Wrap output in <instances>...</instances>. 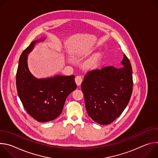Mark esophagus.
Instances as JSON below:
<instances>
[{
	"label": "esophagus",
	"instance_id": "esophagus-1",
	"mask_svg": "<svg viewBox=\"0 0 158 158\" xmlns=\"http://www.w3.org/2000/svg\"><path fill=\"white\" fill-rule=\"evenodd\" d=\"M75 81H76V84L79 86L81 84V82L82 81V77L81 76H77L75 78Z\"/></svg>",
	"mask_w": 158,
	"mask_h": 158
}]
</instances>
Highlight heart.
I'll return each mask as SVG.
<instances>
[{
    "label": "heart",
    "mask_w": 158,
    "mask_h": 158,
    "mask_svg": "<svg viewBox=\"0 0 158 158\" xmlns=\"http://www.w3.org/2000/svg\"><path fill=\"white\" fill-rule=\"evenodd\" d=\"M99 59V56L98 54H96L94 56H93L91 59H90L87 62V64L90 67L94 66L98 62Z\"/></svg>",
    "instance_id": "obj_1"
}]
</instances>
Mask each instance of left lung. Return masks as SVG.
I'll return each mask as SVG.
<instances>
[{
	"label": "left lung",
	"instance_id": "obj_1",
	"mask_svg": "<svg viewBox=\"0 0 158 158\" xmlns=\"http://www.w3.org/2000/svg\"><path fill=\"white\" fill-rule=\"evenodd\" d=\"M120 69L106 66L88 71L81 84L85 108L96 123L106 125L118 118L131 97L133 81L131 62L124 54Z\"/></svg>",
	"mask_w": 158,
	"mask_h": 158
}]
</instances>
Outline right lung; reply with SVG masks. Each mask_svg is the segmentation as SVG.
<instances>
[{
	"instance_id": "obj_1",
	"label": "right lung",
	"mask_w": 158,
	"mask_h": 158,
	"mask_svg": "<svg viewBox=\"0 0 158 158\" xmlns=\"http://www.w3.org/2000/svg\"><path fill=\"white\" fill-rule=\"evenodd\" d=\"M40 40L32 41L22 52L16 74V86L27 113L36 121L45 123L53 121L61 114L67 97L77 85L74 75L38 79L31 74L27 67V54Z\"/></svg>"
}]
</instances>
